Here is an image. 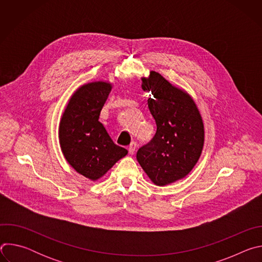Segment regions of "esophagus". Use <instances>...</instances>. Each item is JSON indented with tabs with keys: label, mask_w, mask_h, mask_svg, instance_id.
Returning a JSON list of instances; mask_svg holds the SVG:
<instances>
[{
	"label": "esophagus",
	"mask_w": 262,
	"mask_h": 262,
	"mask_svg": "<svg viewBox=\"0 0 262 262\" xmlns=\"http://www.w3.org/2000/svg\"><path fill=\"white\" fill-rule=\"evenodd\" d=\"M136 148H137V143H136V142H132V143L129 144V146H128V152H129L130 155H134V152H135V150H136Z\"/></svg>",
	"instance_id": "obj_1"
}]
</instances>
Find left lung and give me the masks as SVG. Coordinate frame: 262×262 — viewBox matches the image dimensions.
Listing matches in <instances>:
<instances>
[{"label":"left lung","instance_id":"1","mask_svg":"<svg viewBox=\"0 0 262 262\" xmlns=\"http://www.w3.org/2000/svg\"><path fill=\"white\" fill-rule=\"evenodd\" d=\"M142 89L152 94L147 102L157 133L139 149L137 160L150 180L163 186L182 179L197 164L204 144L203 120L192 96L159 72L142 78Z\"/></svg>","mask_w":262,"mask_h":262}]
</instances>
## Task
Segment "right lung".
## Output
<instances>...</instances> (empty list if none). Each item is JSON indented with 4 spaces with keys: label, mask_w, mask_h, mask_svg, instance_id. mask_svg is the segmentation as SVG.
Returning a JSON list of instances; mask_svg holds the SVG:
<instances>
[{
    "label": "right lung",
    "mask_w": 262,
    "mask_h": 262,
    "mask_svg": "<svg viewBox=\"0 0 262 262\" xmlns=\"http://www.w3.org/2000/svg\"><path fill=\"white\" fill-rule=\"evenodd\" d=\"M111 90L112 84L103 81L82 85L71 95L60 120L59 141L65 160L92 181L127 155L98 120Z\"/></svg>",
    "instance_id": "obj_1"
}]
</instances>
